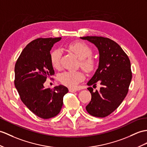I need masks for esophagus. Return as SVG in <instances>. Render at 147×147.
<instances>
[{
  "label": "esophagus",
  "mask_w": 147,
  "mask_h": 147,
  "mask_svg": "<svg viewBox=\"0 0 147 147\" xmlns=\"http://www.w3.org/2000/svg\"><path fill=\"white\" fill-rule=\"evenodd\" d=\"M77 91V90L76 88H69V92H71V93H74V92H76Z\"/></svg>",
  "instance_id": "esophagus-1"
}]
</instances>
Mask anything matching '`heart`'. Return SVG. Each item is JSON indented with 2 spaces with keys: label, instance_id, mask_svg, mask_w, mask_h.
Wrapping results in <instances>:
<instances>
[{
  "label": "heart",
  "instance_id": "1",
  "mask_svg": "<svg viewBox=\"0 0 147 147\" xmlns=\"http://www.w3.org/2000/svg\"><path fill=\"white\" fill-rule=\"evenodd\" d=\"M69 48L73 52L80 60L81 67L86 71H92L94 69L95 62L93 57L90 56L92 51L91 48L85 42L77 41L68 45ZM62 52L60 49L53 50L51 53V63L53 67L58 68L60 65V60ZM85 76L80 71H67L60 74L59 80L62 83L70 87H74L84 80Z\"/></svg>",
  "mask_w": 147,
  "mask_h": 147
}]
</instances>
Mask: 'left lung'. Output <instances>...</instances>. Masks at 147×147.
<instances>
[{
    "instance_id": "left-lung-1",
    "label": "left lung",
    "mask_w": 147,
    "mask_h": 147,
    "mask_svg": "<svg viewBox=\"0 0 147 147\" xmlns=\"http://www.w3.org/2000/svg\"><path fill=\"white\" fill-rule=\"evenodd\" d=\"M93 43L99 52V63L94 76L87 85L100 83L98 91L87 89L92 95L86 110L90 115L105 117L115 111L123 102L128 92L132 78L131 65L128 55L121 47L109 38L87 36L80 37Z\"/></svg>"
}]
</instances>
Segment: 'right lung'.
Wrapping results in <instances>:
<instances>
[{
	"instance_id": "1",
	"label": "right lung",
	"mask_w": 147,
	"mask_h": 147,
	"mask_svg": "<svg viewBox=\"0 0 147 147\" xmlns=\"http://www.w3.org/2000/svg\"><path fill=\"white\" fill-rule=\"evenodd\" d=\"M58 38H38L30 42L21 52L15 65V84L21 100L35 115L48 119L58 115L63 98L69 92L60 85L45 88L47 78L54 75L51 50Z\"/></svg>"
}]
</instances>
